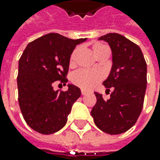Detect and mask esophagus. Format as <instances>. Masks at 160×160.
I'll use <instances>...</instances> for the list:
<instances>
[{
    "instance_id": "obj_1",
    "label": "esophagus",
    "mask_w": 160,
    "mask_h": 160,
    "mask_svg": "<svg viewBox=\"0 0 160 160\" xmlns=\"http://www.w3.org/2000/svg\"><path fill=\"white\" fill-rule=\"evenodd\" d=\"M81 92H82V94H83V95H85V94H87V93L89 92V91H87V90H84V89L81 90Z\"/></svg>"
}]
</instances>
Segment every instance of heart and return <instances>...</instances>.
<instances>
[{"mask_svg": "<svg viewBox=\"0 0 160 160\" xmlns=\"http://www.w3.org/2000/svg\"><path fill=\"white\" fill-rule=\"evenodd\" d=\"M105 48H107V46H105L104 44L96 43L93 46V52L95 53L96 56ZM77 52H78V49H76L71 54L70 59H69V63H70L71 66L75 65V63H76ZM102 78H103V75L100 71L80 69V70L76 71L72 75V82L80 88L91 89V88L94 87Z\"/></svg>", "mask_w": 160, "mask_h": 160, "instance_id": "b5f03b06", "label": "heart"}]
</instances>
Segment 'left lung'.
Returning a JSON list of instances; mask_svg holds the SVG:
<instances>
[{"mask_svg":"<svg viewBox=\"0 0 160 160\" xmlns=\"http://www.w3.org/2000/svg\"><path fill=\"white\" fill-rule=\"evenodd\" d=\"M99 40L107 42L112 52V67L103 82L110 98L95 92L97 102L91 115L98 128L108 134L126 132L142 112L147 87V64L141 48L125 36L109 33Z\"/></svg>","mask_w":160,"mask_h":160,"instance_id":"1","label":"left lung"}]
</instances>
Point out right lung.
Segmentation results:
<instances>
[{"label": "right lung", "mask_w": 160, "mask_h": 160, "mask_svg": "<svg viewBox=\"0 0 160 160\" xmlns=\"http://www.w3.org/2000/svg\"><path fill=\"white\" fill-rule=\"evenodd\" d=\"M84 41L51 33L29 42L22 53L17 78L18 104L24 119L34 131L51 134L66 125L81 90L68 83V91H54L52 84L68 82L71 54Z\"/></svg>", "instance_id": "obj_1"}]
</instances>
